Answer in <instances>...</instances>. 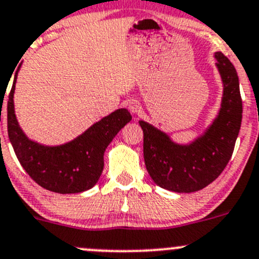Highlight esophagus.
<instances>
[{
    "label": "esophagus",
    "instance_id": "obj_1",
    "mask_svg": "<svg viewBox=\"0 0 259 259\" xmlns=\"http://www.w3.org/2000/svg\"><path fill=\"white\" fill-rule=\"evenodd\" d=\"M127 108H129V110L132 111V113H139L142 106H140V103L138 100H130L129 103H127Z\"/></svg>",
    "mask_w": 259,
    "mask_h": 259
}]
</instances>
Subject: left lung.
Listing matches in <instances>:
<instances>
[{"label": "left lung", "instance_id": "1", "mask_svg": "<svg viewBox=\"0 0 259 259\" xmlns=\"http://www.w3.org/2000/svg\"><path fill=\"white\" fill-rule=\"evenodd\" d=\"M215 59L223 81L222 108L202 137L189 145H179L153 125L139 121L146 170L164 189L177 193L203 189L221 176L233 154L243 111L239 80L228 57L217 52Z\"/></svg>", "mask_w": 259, "mask_h": 259}]
</instances>
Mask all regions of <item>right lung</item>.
<instances>
[{
  "label": "right lung",
  "instance_id": "add662e5",
  "mask_svg": "<svg viewBox=\"0 0 259 259\" xmlns=\"http://www.w3.org/2000/svg\"><path fill=\"white\" fill-rule=\"evenodd\" d=\"M17 72L7 101V130L18 161L38 185L60 194L90 189L104 169V151L122 126L132 120L126 109L115 110L85 133L59 146H45L28 139L21 130L14 109Z\"/></svg>",
  "mask_w": 259,
  "mask_h": 259
}]
</instances>
